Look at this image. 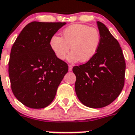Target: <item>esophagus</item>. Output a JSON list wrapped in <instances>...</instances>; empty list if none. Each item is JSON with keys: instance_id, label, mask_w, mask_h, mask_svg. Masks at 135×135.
I'll list each match as a JSON object with an SVG mask.
<instances>
[{"instance_id": "obj_1", "label": "esophagus", "mask_w": 135, "mask_h": 135, "mask_svg": "<svg viewBox=\"0 0 135 135\" xmlns=\"http://www.w3.org/2000/svg\"><path fill=\"white\" fill-rule=\"evenodd\" d=\"M68 70L69 71L73 70V66H72V65H68Z\"/></svg>"}]
</instances>
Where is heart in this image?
Here are the masks:
<instances>
[{
    "label": "heart",
    "mask_w": 135,
    "mask_h": 135,
    "mask_svg": "<svg viewBox=\"0 0 135 135\" xmlns=\"http://www.w3.org/2000/svg\"><path fill=\"white\" fill-rule=\"evenodd\" d=\"M62 38L57 35L51 36L49 41L50 48L59 60L68 57L70 62H86L97 54L101 44L100 33L97 29L81 24L73 25L62 31Z\"/></svg>",
    "instance_id": "obj_1"
}]
</instances>
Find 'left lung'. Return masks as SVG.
Returning a JSON list of instances; mask_svg holds the SVG:
<instances>
[{
    "label": "left lung",
    "instance_id": "left-lung-1",
    "mask_svg": "<svg viewBox=\"0 0 135 135\" xmlns=\"http://www.w3.org/2000/svg\"><path fill=\"white\" fill-rule=\"evenodd\" d=\"M101 44L91 60L73 68L75 88L82 104L92 108L109 105L120 94L125 83V62L118 41L105 25L97 22Z\"/></svg>",
    "mask_w": 135,
    "mask_h": 135
}]
</instances>
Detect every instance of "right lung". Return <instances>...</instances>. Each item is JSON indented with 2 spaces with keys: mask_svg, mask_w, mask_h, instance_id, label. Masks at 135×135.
<instances>
[{
  "mask_svg": "<svg viewBox=\"0 0 135 135\" xmlns=\"http://www.w3.org/2000/svg\"><path fill=\"white\" fill-rule=\"evenodd\" d=\"M65 22H32L24 27L12 46L9 77L15 97L31 108H43L53 101L68 71L49 46L51 36Z\"/></svg>",
  "mask_w": 135,
  "mask_h": 135,
  "instance_id": "add662e5",
  "label": "right lung"
}]
</instances>
